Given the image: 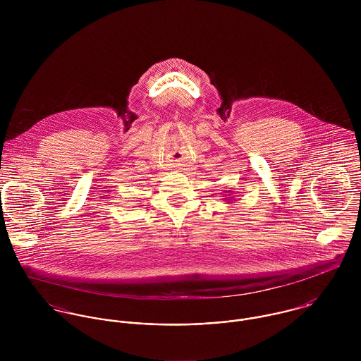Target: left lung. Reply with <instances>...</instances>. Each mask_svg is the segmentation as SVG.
<instances>
[{"instance_id":"1","label":"left lung","mask_w":361,"mask_h":361,"mask_svg":"<svg viewBox=\"0 0 361 361\" xmlns=\"http://www.w3.org/2000/svg\"><path fill=\"white\" fill-rule=\"evenodd\" d=\"M228 193H231L229 190H228ZM225 202H231V197H228V199H225Z\"/></svg>"}]
</instances>
